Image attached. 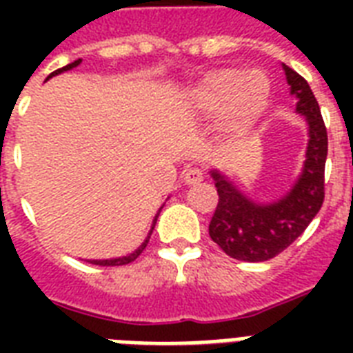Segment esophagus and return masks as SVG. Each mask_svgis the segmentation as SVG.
<instances>
[{
  "label": "esophagus",
  "mask_w": 353,
  "mask_h": 353,
  "mask_svg": "<svg viewBox=\"0 0 353 353\" xmlns=\"http://www.w3.org/2000/svg\"><path fill=\"white\" fill-rule=\"evenodd\" d=\"M203 181V172L199 170V168H188L183 174V183L185 185H196V183Z\"/></svg>",
  "instance_id": "34e87169"
}]
</instances>
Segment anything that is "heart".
<instances>
[{
	"mask_svg": "<svg viewBox=\"0 0 353 353\" xmlns=\"http://www.w3.org/2000/svg\"><path fill=\"white\" fill-rule=\"evenodd\" d=\"M271 80L260 69H212L185 93L188 112L199 121H218L220 132L240 139L256 126L268 110Z\"/></svg>",
	"mask_w": 353,
	"mask_h": 353,
	"instance_id": "obj_1",
	"label": "heart"
}]
</instances>
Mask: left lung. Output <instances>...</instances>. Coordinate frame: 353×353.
<instances>
[{
    "instance_id": "1",
    "label": "left lung",
    "mask_w": 353,
    "mask_h": 353,
    "mask_svg": "<svg viewBox=\"0 0 353 353\" xmlns=\"http://www.w3.org/2000/svg\"><path fill=\"white\" fill-rule=\"evenodd\" d=\"M295 110L307 124L306 159L293 187L274 201H254L220 170H210L218 188V207L209 234L225 254L241 262H265L288 249L306 231L324 201V165L328 133L312 88L282 63Z\"/></svg>"
}]
</instances>
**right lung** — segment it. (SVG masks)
Listing matches in <instances>:
<instances>
[{
    "instance_id": "right-lung-1",
    "label": "right lung",
    "mask_w": 353,
    "mask_h": 353,
    "mask_svg": "<svg viewBox=\"0 0 353 353\" xmlns=\"http://www.w3.org/2000/svg\"><path fill=\"white\" fill-rule=\"evenodd\" d=\"M80 62H82V60H80V58H79V60H74V62L68 63V65H65V68L57 69V71H54V73L49 74V77H47L46 80L52 79V77H54V74H60V73H63V71H71V69H73V68H77V65H80ZM159 212H161V210H159ZM159 212H157V214H155L154 221H152V229H150L148 236H146V240H144L143 243H141V245H139L137 249H135V251L130 252V254H126V256H121V258H110V260H90V262H91V263H97V265H126V263L133 262V260H135V258H137L139 254H141V252L144 251V247H146V243H148V241H150V236H152V232H154L155 221H157V216H159Z\"/></svg>"
}]
</instances>
